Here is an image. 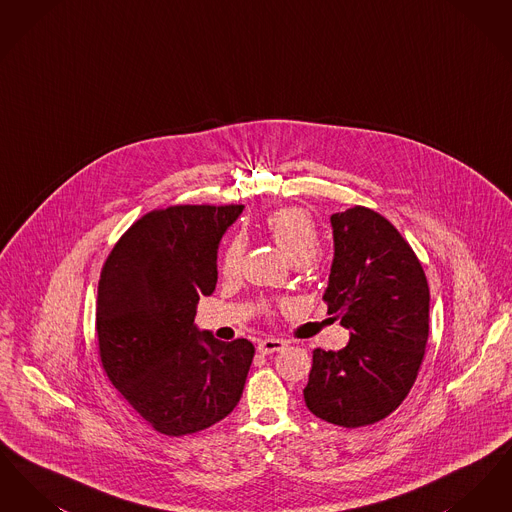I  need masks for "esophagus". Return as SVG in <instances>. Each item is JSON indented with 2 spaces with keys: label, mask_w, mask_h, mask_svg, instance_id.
Returning a JSON list of instances; mask_svg holds the SVG:
<instances>
[{
  "label": "esophagus",
  "mask_w": 512,
  "mask_h": 512,
  "mask_svg": "<svg viewBox=\"0 0 512 512\" xmlns=\"http://www.w3.org/2000/svg\"><path fill=\"white\" fill-rule=\"evenodd\" d=\"M284 347H286V341L276 340V338H267V340L259 341V345H257L259 353H263V355L282 351Z\"/></svg>",
  "instance_id": "esophagus-1"
}]
</instances>
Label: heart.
I'll return each instance as SVG.
<instances>
[{
	"instance_id": "obj_1",
	"label": "heart",
	"mask_w": 512,
	"mask_h": 512,
	"mask_svg": "<svg viewBox=\"0 0 512 512\" xmlns=\"http://www.w3.org/2000/svg\"><path fill=\"white\" fill-rule=\"evenodd\" d=\"M268 236L278 245V249L292 261V263H309L318 251V232L311 217L295 207L274 211L267 217ZM244 255V244L234 240L228 245L222 257V274L234 276Z\"/></svg>"
}]
</instances>
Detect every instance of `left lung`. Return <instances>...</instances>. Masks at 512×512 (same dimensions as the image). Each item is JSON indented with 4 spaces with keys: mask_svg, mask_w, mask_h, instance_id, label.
<instances>
[{
    "mask_svg": "<svg viewBox=\"0 0 512 512\" xmlns=\"http://www.w3.org/2000/svg\"><path fill=\"white\" fill-rule=\"evenodd\" d=\"M330 222L334 261L322 299L349 330V343L313 351L303 397L318 418L359 428L393 413L413 388L428 341L430 290L390 220L357 205Z\"/></svg>",
    "mask_w": 512,
    "mask_h": 512,
    "instance_id": "1",
    "label": "left lung"
}]
</instances>
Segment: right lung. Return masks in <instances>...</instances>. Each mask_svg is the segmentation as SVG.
I'll use <instances>...</instances> for the list:
<instances>
[{"label":"right lung","instance_id":"obj_1","mask_svg":"<svg viewBox=\"0 0 512 512\" xmlns=\"http://www.w3.org/2000/svg\"><path fill=\"white\" fill-rule=\"evenodd\" d=\"M244 205H176L134 222L101 268L99 357L111 384L147 424L186 436L238 405L251 341H219L194 324L217 286V251Z\"/></svg>","mask_w":512,"mask_h":512}]
</instances>
